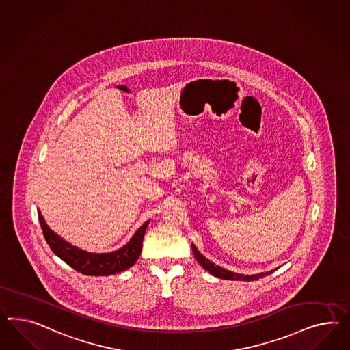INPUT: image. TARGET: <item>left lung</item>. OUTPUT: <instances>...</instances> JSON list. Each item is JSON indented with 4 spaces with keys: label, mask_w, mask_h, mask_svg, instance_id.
<instances>
[{
    "label": "left lung",
    "mask_w": 350,
    "mask_h": 350,
    "mask_svg": "<svg viewBox=\"0 0 350 350\" xmlns=\"http://www.w3.org/2000/svg\"><path fill=\"white\" fill-rule=\"evenodd\" d=\"M192 251H193V255H195V258L198 260V262H199L206 271H208L210 274L214 275V276H217V278H220V279H226V280H243V282H251V280H257V279H260V278H264L266 275L271 274L273 271H267V273H264V274H258V275H241L236 274V273H232V271H228L226 269H223V267H220V266H217V265L213 264L211 261H208L206 257H204V256L200 254L199 251H198V248L192 245Z\"/></svg>",
    "instance_id": "obj_1"
}]
</instances>
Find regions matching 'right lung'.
<instances>
[{
	"label": "right lung",
	"mask_w": 350,
	"mask_h": 350,
	"mask_svg": "<svg viewBox=\"0 0 350 350\" xmlns=\"http://www.w3.org/2000/svg\"><path fill=\"white\" fill-rule=\"evenodd\" d=\"M38 217L43 236L53 254L76 271L92 276L117 274L131 267L142 254V239L149 224V220L144 223L122 248L108 254H93L71 246L65 239L57 236L52 229H49L40 211H38Z\"/></svg>",
	"instance_id": "add662e5"
}]
</instances>
